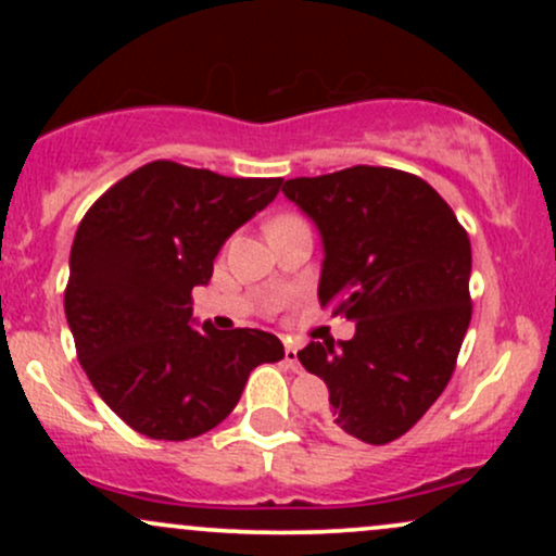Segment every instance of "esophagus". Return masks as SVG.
<instances>
[{"mask_svg": "<svg viewBox=\"0 0 556 556\" xmlns=\"http://www.w3.org/2000/svg\"><path fill=\"white\" fill-rule=\"evenodd\" d=\"M285 363L290 368H298V344L295 342H285Z\"/></svg>", "mask_w": 556, "mask_h": 556, "instance_id": "34e87169", "label": "esophagus"}]
</instances>
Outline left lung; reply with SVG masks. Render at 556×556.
Instances as JSON below:
<instances>
[{
    "label": "left lung",
    "mask_w": 556,
    "mask_h": 556,
    "mask_svg": "<svg viewBox=\"0 0 556 556\" xmlns=\"http://www.w3.org/2000/svg\"><path fill=\"white\" fill-rule=\"evenodd\" d=\"M282 193L324 240L318 300L355 318L353 340L308 342L329 387L327 424L366 444L410 431L444 392L468 331L470 240L429 182L392 167L295 177Z\"/></svg>",
    "instance_id": "obj_1"
}]
</instances>
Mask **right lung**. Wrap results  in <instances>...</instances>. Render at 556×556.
Masks as SVG:
<instances>
[{"label": "right lung", "instance_id": "right-lung-1", "mask_svg": "<svg viewBox=\"0 0 556 556\" xmlns=\"http://www.w3.org/2000/svg\"><path fill=\"white\" fill-rule=\"evenodd\" d=\"M282 177H225L143 164L83 216L70 251L65 314L99 397L132 431L185 442L219 426L261 363L285 358L261 329L190 327L193 287L225 240L269 206Z\"/></svg>", "mask_w": 556, "mask_h": 556}]
</instances>
